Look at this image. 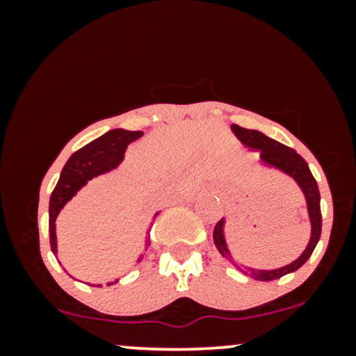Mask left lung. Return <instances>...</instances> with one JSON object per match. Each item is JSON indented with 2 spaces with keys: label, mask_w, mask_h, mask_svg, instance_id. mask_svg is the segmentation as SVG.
Masks as SVG:
<instances>
[{
  "label": "left lung",
  "mask_w": 356,
  "mask_h": 356,
  "mask_svg": "<svg viewBox=\"0 0 356 356\" xmlns=\"http://www.w3.org/2000/svg\"><path fill=\"white\" fill-rule=\"evenodd\" d=\"M231 130L234 132V136L239 138L241 144L248 147L249 150H254L259 152V162L261 165L271 167V169L280 170L286 175L293 179L298 184L301 192L305 195L306 201V209H308V218L309 224H312V236H309V243L303 252H301L298 259L293 263L286 264L283 268L277 269H254L244 266V264H238L232 259L229 249H227L226 236H224V226H226V219H220L214 227V244L218 248V251L222 254V257L229 259L239 271H243L244 275L254 277L257 281H273L280 280L281 276L289 275V273H295L296 269H300L303 264L308 261V257L313 254L314 248H316L318 241L321 236V209H320V191H318V184L314 181L312 170H309L308 164L300 154H296V150L289 149L280 142L273 140L268 136H264L259 130H251V129H243L239 125H231Z\"/></svg>",
  "instance_id": "left-lung-1"
}]
</instances>
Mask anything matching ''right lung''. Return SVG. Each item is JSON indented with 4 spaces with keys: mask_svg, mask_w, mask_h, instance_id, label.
<instances>
[{
    "mask_svg": "<svg viewBox=\"0 0 356 356\" xmlns=\"http://www.w3.org/2000/svg\"><path fill=\"white\" fill-rule=\"evenodd\" d=\"M142 136H144V132H140V130H137V132L124 129L108 130L107 134H104L102 137L95 138V140H92L85 147H81L80 150H76V152L68 159V162L65 164L63 170H61L60 174L58 184H56V187L53 189L50 197V246L53 254L58 252V249H56L55 222L65 204L70 201L73 195H75L90 179L117 169V167L120 165V162L124 161L127 145H129L130 142L140 138ZM157 214L159 212H155L154 219L157 218ZM149 244L150 241L145 239V246H149ZM117 281L118 280L113 281V283H117Z\"/></svg>",
    "mask_w": 356,
    "mask_h": 356,
    "instance_id": "obj_1",
    "label": "right lung"
}]
</instances>
